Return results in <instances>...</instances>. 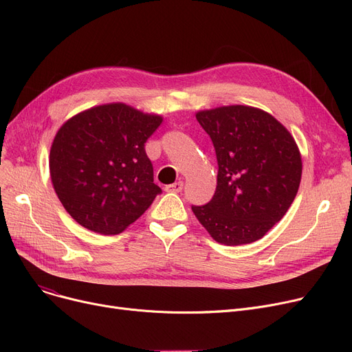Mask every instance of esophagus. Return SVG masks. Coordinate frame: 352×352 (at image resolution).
Segmentation results:
<instances>
[{"instance_id": "34e87169", "label": "esophagus", "mask_w": 352, "mask_h": 352, "mask_svg": "<svg viewBox=\"0 0 352 352\" xmlns=\"http://www.w3.org/2000/svg\"><path fill=\"white\" fill-rule=\"evenodd\" d=\"M184 188V182L182 181H178L175 184H171V186H166L165 187V191L166 192H181Z\"/></svg>"}]
</instances>
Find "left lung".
<instances>
[{"mask_svg": "<svg viewBox=\"0 0 352 352\" xmlns=\"http://www.w3.org/2000/svg\"><path fill=\"white\" fill-rule=\"evenodd\" d=\"M217 161L212 199L192 212L217 243L251 244L285 215L298 192L302 160L288 129L267 111L224 105L198 111Z\"/></svg>", "mask_w": 352, "mask_h": 352, "instance_id": "left-lung-1", "label": "left lung"}]
</instances>
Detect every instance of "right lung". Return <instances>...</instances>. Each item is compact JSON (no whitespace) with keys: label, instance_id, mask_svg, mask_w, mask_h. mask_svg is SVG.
<instances>
[{"label":"right lung","instance_id":"obj_1","mask_svg":"<svg viewBox=\"0 0 352 352\" xmlns=\"http://www.w3.org/2000/svg\"><path fill=\"white\" fill-rule=\"evenodd\" d=\"M162 120L111 102L81 111L60 126L50 175L63 207L80 226L116 235L153 204L161 188L144 146Z\"/></svg>","mask_w":352,"mask_h":352}]
</instances>
